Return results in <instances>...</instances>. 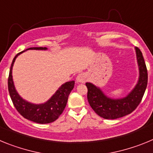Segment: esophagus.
<instances>
[{
    "label": "esophagus",
    "mask_w": 153,
    "mask_h": 153,
    "mask_svg": "<svg viewBox=\"0 0 153 153\" xmlns=\"http://www.w3.org/2000/svg\"><path fill=\"white\" fill-rule=\"evenodd\" d=\"M87 79V76L85 73H81L76 76V82L77 83H85Z\"/></svg>",
    "instance_id": "34e87169"
}]
</instances>
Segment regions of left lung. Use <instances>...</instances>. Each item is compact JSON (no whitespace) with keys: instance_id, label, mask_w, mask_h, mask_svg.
Returning <instances> with one entry per match:
<instances>
[{"instance_id":"left-lung-1","label":"left lung","mask_w":153,"mask_h":153,"mask_svg":"<svg viewBox=\"0 0 153 153\" xmlns=\"http://www.w3.org/2000/svg\"><path fill=\"white\" fill-rule=\"evenodd\" d=\"M140 70V77L133 90L121 99H111L106 97L100 89L91 83H86L87 100L92 109L97 115L106 120H114L129 114L136 109L141 102L148 82V74L143 53L135 47Z\"/></svg>"}]
</instances>
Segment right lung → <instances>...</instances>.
<instances>
[{"label": "right lung", "mask_w": 153, "mask_h": 153, "mask_svg": "<svg viewBox=\"0 0 153 153\" xmlns=\"http://www.w3.org/2000/svg\"><path fill=\"white\" fill-rule=\"evenodd\" d=\"M47 47H30L27 50H47ZM25 51L19 53L14 56L8 76V90L10 97L18 113L28 120L33 121L36 123L46 124L54 122L60 117L65 106L67 105L69 94L74 89L75 82L74 80L63 83L56 93L52 96L49 100L42 104H33L27 102L19 95L13 84L12 78V68L13 63L18 55L22 53Z\"/></svg>", "instance_id": "add662e5"}]
</instances>
